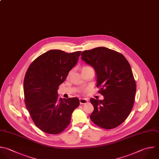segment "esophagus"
<instances>
[{"label":"esophagus","mask_w":159,"mask_h":159,"mask_svg":"<svg viewBox=\"0 0 159 159\" xmlns=\"http://www.w3.org/2000/svg\"><path fill=\"white\" fill-rule=\"evenodd\" d=\"M80 104H84L88 102V100L86 99L81 98V99H80Z\"/></svg>","instance_id":"34e87169"}]
</instances>
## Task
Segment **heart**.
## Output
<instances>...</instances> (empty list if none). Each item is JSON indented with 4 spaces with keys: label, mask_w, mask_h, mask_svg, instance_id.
<instances>
[{
    "label": "heart",
    "mask_w": 159,
    "mask_h": 159,
    "mask_svg": "<svg viewBox=\"0 0 159 159\" xmlns=\"http://www.w3.org/2000/svg\"><path fill=\"white\" fill-rule=\"evenodd\" d=\"M91 67H89V66H83L82 68H81V71H85V70H88V69H89V68H90Z\"/></svg>",
    "instance_id": "heart-1"
}]
</instances>
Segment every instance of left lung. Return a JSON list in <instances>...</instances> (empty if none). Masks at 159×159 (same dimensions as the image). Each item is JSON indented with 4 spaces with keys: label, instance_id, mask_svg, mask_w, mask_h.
I'll list each match as a JSON object with an SVG mask.
<instances>
[{
    "label": "left lung",
    "instance_id": "8db88e82",
    "mask_svg": "<svg viewBox=\"0 0 159 159\" xmlns=\"http://www.w3.org/2000/svg\"><path fill=\"white\" fill-rule=\"evenodd\" d=\"M81 56L94 68L98 93L104 97L90 99L94 106L90 119L101 128L114 129L127 119L134 104L136 83L130 64L121 53L102 47L83 51Z\"/></svg>",
    "mask_w": 159,
    "mask_h": 159
}]
</instances>
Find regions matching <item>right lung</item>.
<instances>
[{"label":"right lung","instance_id":"right-lung-1","mask_svg":"<svg viewBox=\"0 0 159 159\" xmlns=\"http://www.w3.org/2000/svg\"><path fill=\"white\" fill-rule=\"evenodd\" d=\"M81 52L49 50L37 57L26 72L24 81L25 104L34 124L43 132L50 134L63 132L80 104L78 98L61 99L57 91L77 63Z\"/></svg>","mask_w":159,"mask_h":159}]
</instances>
